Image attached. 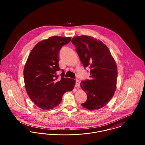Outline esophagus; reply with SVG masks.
I'll return each instance as SVG.
<instances>
[{
    "label": "esophagus",
    "instance_id": "esophagus-1",
    "mask_svg": "<svg viewBox=\"0 0 145 145\" xmlns=\"http://www.w3.org/2000/svg\"><path fill=\"white\" fill-rule=\"evenodd\" d=\"M80 82L78 80H76L75 82V86L78 88L80 87Z\"/></svg>",
    "mask_w": 145,
    "mask_h": 145
}]
</instances>
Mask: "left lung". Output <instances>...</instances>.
Here are the masks:
<instances>
[{
    "instance_id": "obj_1",
    "label": "left lung",
    "mask_w": 145,
    "mask_h": 145,
    "mask_svg": "<svg viewBox=\"0 0 145 145\" xmlns=\"http://www.w3.org/2000/svg\"><path fill=\"white\" fill-rule=\"evenodd\" d=\"M84 68L89 67L90 79L80 85L87 100L82 104L89 110L99 109L108 103L116 89L117 67L107 46L101 41L88 36L71 40Z\"/></svg>"
}]
</instances>
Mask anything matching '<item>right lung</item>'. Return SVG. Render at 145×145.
Listing matches in <instances>:
<instances>
[{"instance_id": "add662e5", "label": "right lung", "mask_w": 145, "mask_h": 145, "mask_svg": "<svg viewBox=\"0 0 145 145\" xmlns=\"http://www.w3.org/2000/svg\"><path fill=\"white\" fill-rule=\"evenodd\" d=\"M71 37L53 36L39 42L31 51L24 67V85L32 101L43 109H51L62 101V95L72 90L75 80L65 78L62 70L61 79L56 72L59 52L69 43Z\"/></svg>"}]
</instances>
